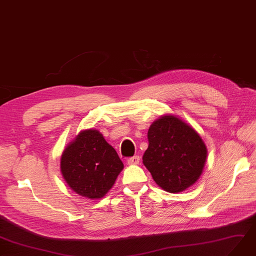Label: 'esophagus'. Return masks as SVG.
<instances>
[{"instance_id": "esophagus-1", "label": "esophagus", "mask_w": 256, "mask_h": 256, "mask_svg": "<svg viewBox=\"0 0 256 256\" xmlns=\"http://www.w3.org/2000/svg\"><path fill=\"white\" fill-rule=\"evenodd\" d=\"M127 162H128V164H138L140 162V157L139 156L130 157V158H128Z\"/></svg>"}]
</instances>
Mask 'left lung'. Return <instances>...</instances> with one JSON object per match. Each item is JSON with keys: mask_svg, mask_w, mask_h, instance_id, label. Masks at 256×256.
Instances as JSON below:
<instances>
[{"mask_svg": "<svg viewBox=\"0 0 256 256\" xmlns=\"http://www.w3.org/2000/svg\"><path fill=\"white\" fill-rule=\"evenodd\" d=\"M143 164L156 184L168 192H180L197 182L206 160V148L197 131L174 115L152 124Z\"/></svg>", "mask_w": 256, "mask_h": 256, "instance_id": "left-lung-1", "label": "left lung"}]
</instances>
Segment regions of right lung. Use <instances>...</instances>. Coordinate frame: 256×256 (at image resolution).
<instances>
[{
	"instance_id": "add662e5",
	"label": "right lung",
	"mask_w": 256,
	"mask_h": 256,
	"mask_svg": "<svg viewBox=\"0 0 256 256\" xmlns=\"http://www.w3.org/2000/svg\"><path fill=\"white\" fill-rule=\"evenodd\" d=\"M122 168L116 150L96 129L80 131L68 144L60 160L66 184L76 194L89 199L104 196Z\"/></svg>"
}]
</instances>
